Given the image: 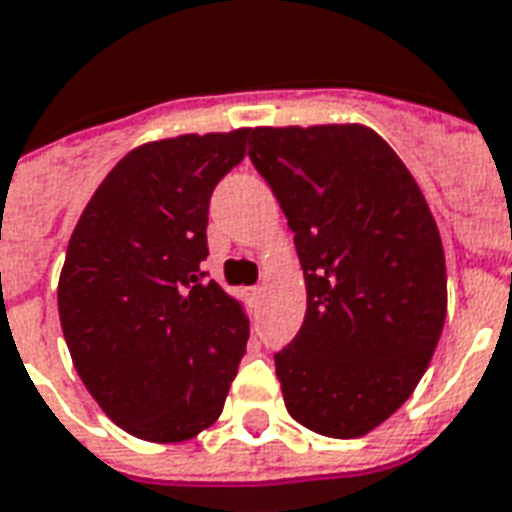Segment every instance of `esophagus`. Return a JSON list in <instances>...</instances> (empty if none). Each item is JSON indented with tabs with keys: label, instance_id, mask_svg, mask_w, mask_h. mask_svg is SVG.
<instances>
[{
	"label": "esophagus",
	"instance_id": "obj_1",
	"mask_svg": "<svg viewBox=\"0 0 512 512\" xmlns=\"http://www.w3.org/2000/svg\"><path fill=\"white\" fill-rule=\"evenodd\" d=\"M261 296H264V288H259V285H256V288H245V298H248L253 306L261 304Z\"/></svg>",
	"mask_w": 512,
	"mask_h": 512
}]
</instances>
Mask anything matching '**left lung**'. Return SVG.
Listing matches in <instances>:
<instances>
[{
	"mask_svg": "<svg viewBox=\"0 0 512 512\" xmlns=\"http://www.w3.org/2000/svg\"><path fill=\"white\" fill-rule=\"evenodd\" d=\"M306 282V317L275 354L290 418L330 439L388 420L428 370L447 317L441 235L418 182L362 124L259 126L248 140Z\"/></svg>",
	"mask_w": 512,
	"mask_h": 512,
	"instance_id": "1",
	"label": "left lung"
}]
</instances>
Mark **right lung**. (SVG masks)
Segmentation results:
<instances>
[{"label":"right lung","instance_id":"obj_1","mask_svg":"<svg viewBox=\"0 0 512 512\" xmlns=\"http://www.w3.org/2000/svg\"><path fill=\"white\" fill-rule=\"evenodd\" d=\"M248 129L134 147L84 208L57 282L73 367L126 433L187 441L222 415L248 343L240 301L214 280L208 200L243 161Z\"/></svg>","mask_w":512,"mask_h":512}]
</instances>
